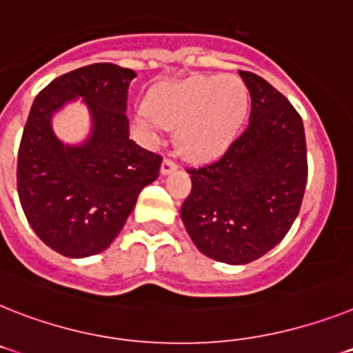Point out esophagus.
I'll list each match as a JSON object with an SVG mask.
<instances>
[{"instance_id": "1", "label": "esophagus", "mask_w": 353, "mask_h": 353, "mask_svg": "<svg viewBox=\"0 0 353 353\" xmlns=\"http://www.w3.org/2000/svg\"><path fill=\"white\" fill-rule=\"evenodd\" d=\"M177 170V163L170 158H165L161 163V174L163 176H168L172 172Z\"/></svg>"}]
</instances>
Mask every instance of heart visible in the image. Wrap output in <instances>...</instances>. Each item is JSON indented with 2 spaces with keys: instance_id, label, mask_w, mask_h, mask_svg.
<instances>
[{
  "instance_id": "b5f03b06",
  "label": "heart",
  "mask_w": 353,
  "mask_h": 353,
  "mask_svg": "<svg viewBox=\"0 0 353 353\" xmlns=\"http://www.w3.org/2000/svg\"><path fill=\"white\" fill-rule=\"evenodd\" d=\"M250 111V91L235 75L201 77L165 85L138 111V123L156 136L176 129L179 152L194 161L215 158L232 145Z\"/></svg>"
}]
</instances>
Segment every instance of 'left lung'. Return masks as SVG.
<instances>
[{"instance_id": "1", "label": "left lung", "mask_w": 353, "mask_h": 353, "mask_svg": "<svg viewBox=\"0 0 353 353\" xmlns=\"http://www.w3.org/2000/svg\"><path fill=\"white\" fill-rule=\"evenodd\" d=\"M251 94L250 123L215 161L190 168L181 219L195 248L241 265L271 251L300 213L307 185L303 121L262 77L239 71Z\"/></svg>"}]
</instances>
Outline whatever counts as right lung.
<instances>
[{
	"label": "right lung",
	"mask_w": 353,
	"mask_h": 353,
	"mask_svg": "<svg viewBox=\"0 0 353 353\" xmlns=\"http://www.w3.org/2000/svg\"><path fill=\"white\" fill-rule=\"evenodd\" d=\"M132 70L99 62L50 82L32 103L17 154V194L32 230L53 251L84 259L120 233L161 156L129 138L127 93ZM83 99L92 132L79 145L58 140L52 114Z\"/></svg>",
	"instance_id": "add662e5"
}]
</instances>
